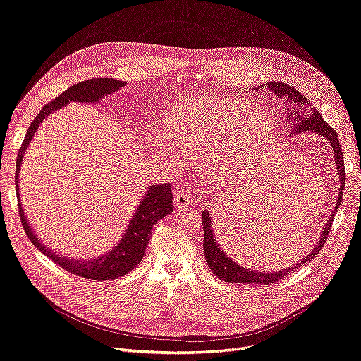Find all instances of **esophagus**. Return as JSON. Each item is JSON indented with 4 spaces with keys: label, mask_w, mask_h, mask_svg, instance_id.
Instances as JSON below:
<instances>
[{
    "label": "esophagus",
    "mask_w": 361,
    "mask_h": 361,
    "mask_svg": "<svg viewBox=\"0 0 361 361\" xmlns=\"http://www.w3.org/2000/svg\"><path fill=\"white\" fill-rule=\"evenodd\" d=\"M193 196L190 193H188L185 190H178L173 193V204H176L177 208H184L193 205Z\"/></svg>",
    "instance_id": "obj_1"
}]
</instances>
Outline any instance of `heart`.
Here are the masks:
<instances>
[{
	"mask_svg": "<svg viewBox=\"0 0 361 361\" xmlns=\"http://www.w3.org/2000/svg\"><path fill=\"white\" fill-rule=\"evenodd\" d=\"M271 132L272 117L263 105L221 95L184 98L164 118L165 140L173 149L195 153L196 169L212 178L228 176ZM156 147L169 153L165 141Z\"/></svg>",
	"mask_w": 361,
	"mask_h": 361,
	"instance_id": "1",
	"label": "heart"
}]
</instances>
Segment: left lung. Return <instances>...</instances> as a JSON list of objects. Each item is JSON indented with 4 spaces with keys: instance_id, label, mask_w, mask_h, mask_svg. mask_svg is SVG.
<instances>
[{
    "instance_id": "1",
    "label": "left lung",
    "mask_w": 361,
    "mask_h": 361,
    "mask_svg": "<svg viewBox=\"0 0 361 361\" xmlns=\"http://www.w3.org/2000/svg\"><path fill=\"white\" fill-rule=\"evenodd\" d=\"M268 89L271 90L274 95L281 99L286 104L287 109V123H288V137L293 135H299V133L303 132H311L317 133L318 137L324 138L333 152V160H335V166L338 172V184H339V193H338V201L335 205V209L331 211L330 219L324 224V228L319 233L318 238V244L314 247V250L310 252L308 256L303 257V260L296 262L295 264L288 266V268H283L281 271L276 272H257L252 271L250 268H245V266H241L236 263L232 257L228 256V252H224L223 248L220 247L217 236L214 233V228H212V216L211 211L208 208L202 212V223H204V252H205V259L209 266V269L212 271L216 276H219L221 281L224 283H233V284H251V286H269L276 281H279L283 276L290 274L293 269L299 268V266L305 264L306 262L312 260L317 257L318 251L323 248L327 235L331 229V221L333 217L338 212V208L342 201V195H343V185H345V166H343V157H342V149L338 140L336 132L330 125L326 122V120L319 114V111L315 109V106L310 102L308 98H305L302 93L295 89L293 86L281 82H271L266 85H260L255 87V90L259 89ZM212 197V195H209Z\"/></svg>"
}]
</instances>
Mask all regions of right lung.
Listing matches in <instances>:
<instances>
[{
	"label": "right lung",
	"instance_id": "right-lung-1",
	"mask_svg": "<svg viewBox=\"0 0 361 361\" xmlns=\"http://www.w3.org/2000/svg\"><path fill=\"white\" fill-rule=\"evenodd\" d=\"M126 85V82H120L116 78H92L87 82L77 83L66 89L63 93L53 99L50 104L44 105L39 110L38 116L34 118V122L30 125L28 132H26L25 140L22 142V147L19 149L18 160H16V176H15V184H16V193L19 201V211H20V220L23 224V229L31 239V243L50 257L53 262L58 263L61 268L68 271L77 276H83L89 279H98V281H104V279H116L122 275H126L130 272L135 266L142 260L144 252L147 245L150 241V235L153 232V226L165 216L171 214L172 207V190L171 184H150L147 188L144 196L138 204V208L133 212L130 221L128 223L123 235L120 236L118 241L114 244L113 248H110L104 255L93 257V259H74L66 257L61 252L51 250L42 239L34 233L32 226L30 224V220L26 219L25 209L20 201L19 193V173L22 169V162L25 159V153L28 150L31 141L34 140L35 133L42 125L43 120L55 113L70 102H85V104H98L105 97L113 95L114 92L122 89Z\"/></svg>",
	"mask_w": 361,
	"mask_h": 361
}]
</instances>
